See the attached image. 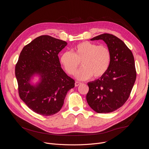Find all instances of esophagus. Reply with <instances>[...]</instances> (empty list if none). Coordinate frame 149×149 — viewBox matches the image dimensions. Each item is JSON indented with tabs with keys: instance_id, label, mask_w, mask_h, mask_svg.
Segmentation results:
<instances>
[{
	"instance_id": "obj_1",
	"label": "esophagus",
	"mask_w": 149,
	"mask_h": 149,
	"mask_svg": "<svg viewBox=\"0 0 149 149\" xmlns=\"http://www.w3.org/2000/svg\"><path fill=\"white\" fill-rule=\"evenodd\" d=\"M80 84H81V82H78V81H76L75 83V87H78V86H79Z\"/></svg>"
}]
</instances>
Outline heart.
<instances>
[{"label": "heart", "mask_w": 149, "mask_h": 149, "mask_svg": "<svg viewBox=\"0 0 149 149\" xmlns=\"http://www.w3.org/2000/svg\"><path fill=\"white\" fill-rule=\"evenodd\" d=\"M111 52L105 45H99L89 41H84L75 45L70 52H63L60 61L69 75L75 74L79 67L82 68L76 74L79 79H87L92 75L97 78L103 76L110 67Z\"/></svg>", "instance_id": "1"}]
</instances>
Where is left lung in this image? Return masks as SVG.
Returning <instances> with one entry per match:
<instances>
[{"mask_svg":"<svg viewBox=\"0 0 149 149\" xmlns=\"http://www.w3.org/2000/svg\"><path fill=\"white\" fill-rule=\"evenodd\" d=\"M103 40L111 52L108 71L100 78L88 83L87 101L98 113H109L128 100L136 79L133 55L124 42L117 36L103 33L91 39Z\"/></svg>","mask_w":149,"mask_h":149,"instance_id":"obj_1","label":"left lung"}]
</instances>
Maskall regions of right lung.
I'll return each mask as SVG.
<instances>
[{"mask_svg": "<svg viewBox=\"0 0 149 149\" xmlns=\"http://www.w3.org/2000/svg\"><path fill=\"white\" fill-rule=\"evenodd\" d=\"M67 43L49 35H42L24 47L15 66L20 99L35 113L45 116L60 111L75 81L61 67L58 56ZM36 73L42 77L36 87L29 83Z\"/></svg>", "mask_w": 149, "mask_h": 149, "instance_id": "right-lung-1", "label": "right lung"}]
</instances>
